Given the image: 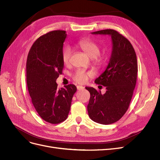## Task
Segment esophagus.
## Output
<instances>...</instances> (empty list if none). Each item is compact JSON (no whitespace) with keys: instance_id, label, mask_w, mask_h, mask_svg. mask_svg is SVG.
Segmentation results:
<instances>
[{"instance_id":"obj_1","label":"esophagus","mask_w":160,"mask_h":160,"mask_svg":"<svg viewBox=\"0 0 160 160\" xmlns=\"http://www.w3.org/2000/svg\"><path fill=\"white\" fill-rule=\"evenodd\" d=\"M84 88V87L82 86H77V89H78V90H83Z\"/></svg>"}]
</instances>
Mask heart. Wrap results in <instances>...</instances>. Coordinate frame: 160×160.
I'll return each instance as SVG.
<instances>
[{
	"mask_svg": "<svg viewBox=\"0 0 160 160\" xmlns=\"http://www.w3.org/2000/svg\"><path fill=\"white\" fill-rule=\"evenodd\" d=\"M78 47L90 57L93 58L95 65L100 66L104 62V58L100 54V46L97 42L90 39L82 40L77 44ZM72 56V50L70 48H65L62 52V61L65 64H68ZM93 76L90 72H86L83 70H76L72 76L73 80L78 84H84L90 77Z\"/></svg>",
	"mask_w": 160,
	"mask_h": 160,
	"instance_id": "heart-1",
	"label": "heart"
}]
</instances>
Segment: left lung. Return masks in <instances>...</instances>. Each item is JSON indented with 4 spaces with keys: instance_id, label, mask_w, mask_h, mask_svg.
<instances>
[{
    "instance_id": "8db88e82",
    "label": "left lung",
    "mask_w": 160,
    "mask_h": 160,
    "mask_svg": "<svg viewBox=\"0 0 160 160\" xmlns=\"http://www.w3.org/2000/svg\"><path fill=\"white\" fill-rule=\"evenodd\" d=\"M92 34L110 35L113 46L106 70L95 80L96 84L106 86V93L86 87L90 94L88 112L94 122L111 124L119 120L130 106L137 80L136 54L130 41L116 30L106 29Z\"/></svg>"
}]
</instances>
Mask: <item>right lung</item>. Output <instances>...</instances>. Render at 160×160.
Segmentation results:
<instances>
[{"instance_id": "1", "label": "right lung", "mask_w": 160, "mask_h": 160, "mask_svg": "<svg viewBox=\"0 0 160 160\" xmlns=\"http://www.w3.org/2000/svg\"><path fill=\"white\" fill-rule=\"evenodd\" d=\"M64 30H53L40 37L28 54L27 82L32 103L38 115L53 124L64 122L76 92L74 84L59 89L56 80L62 73Z\"/></svg>"}]
</instances>
